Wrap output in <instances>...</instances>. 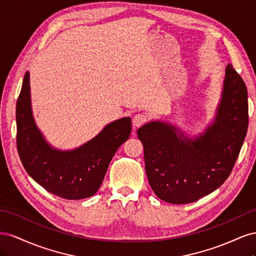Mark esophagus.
<instances>
[{
	"label": "esophagus",
	"instance_id": "esophagus-1",
	"mask_svg": "<svg viewBox=\"0 0 256 256\" xmlns=\"http://www.w3.org/2000/svg\"><path fill=\"white\" fill-rule=\"evenodd\" d=\"M146 120H147V118L146 116L144 115V114H141V113H138V114H136L134 116V118H132V125L134 126V127H140V126H142L143 124H145L146 122Z\"/></svg>",
	"mask_w": 256,
	"mask_h": 256
}]
</instances>
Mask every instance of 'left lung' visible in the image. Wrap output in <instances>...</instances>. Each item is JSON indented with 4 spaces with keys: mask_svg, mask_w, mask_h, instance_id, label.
<instances>
[{
    "mask_svg": "<svg viewBox=\"0 0 256 256\" xmlns=\"http://www.w3.org/2000/svg\"><path fill=\"white\" fill-rule=\"evenodd\" d=\"M248 90L230 64L214 122L191 143L176 128L152 122L136 131L144 147L145 171L152 191L171 204L196 202L228 180L248 130Z\"/></svg>",
    "mask_w": 256,
    "mask_h": 256,
    "instance_id": "left-lung-1",
    "label": "left lung"
}]
</instances>
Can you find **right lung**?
Masks as SVG:
<instances>
[{"label":"right lung","mask_w":256,"mask_h":256,"mask_svg":"<svg viewBox=\"0 0 256 256\" xmlns=\"http://www.w3.org/2000/svg\"><path fill=\"white\" fill-rule=\"evenodd\" d=\"M17 150L28 174L54 196L81 200L94 196L118 147L128 140L131 120L109 124L96 138L72 152H58L46 143L30 109V76L26 72L17 100Z\"/></svg>","instance_id":"obj_1"}]
</instances>
